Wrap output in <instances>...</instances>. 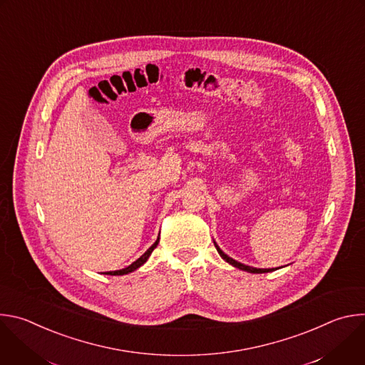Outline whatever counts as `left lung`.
Returning <instances> with one entry per match:
<instances>
[{
    "label": "left lung",
    "instance_id": "8db88e82",
    "mask_svg": "<svg viewBox=\"0 0 365 365\" xmlns=\"http://www.w3.org/2000/svg\"><path fill=\"white\" fill-rule=\"evenodd\" d=\"M215 247H217V250H218V252H220V255L225 259L227 263H230V264H232L234 267H237V269H240V270H244V272H248V273H269V272H272L273 269H254V267H250V266H245V264H241V263H238V262H235V259H232L231 257H228L217 244H215Z\"/></svg>",
    "mask_w": 365,
    "mask_h": 365
}]
</instances>
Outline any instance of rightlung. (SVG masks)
Instances as JSON below:
<instances>
[{
	"label": "right lung",
	"instance_id": "right-lung-1",
	"mask_svg": "<svg viewBox=\"0 0 365 365\" xmlns=\"http://www.w3.org/2000/svg\"><path fill=\"white\" fill-rule=\"evenodd\" d=\"M159 240L160 238H158V241H155L138 259H135V262L133 263V264H130L128 267H125V269H123V270H117V272H108V273H106V274H111V276H121V274H128V273H131V272H134V270H137L140 266H143L145 262H147V258L150 257V254L153 252V250L158 247V244H159Z\"/></svg>",
	"mask_w": 365,
	"mask_h": 365
}]
</instances>
